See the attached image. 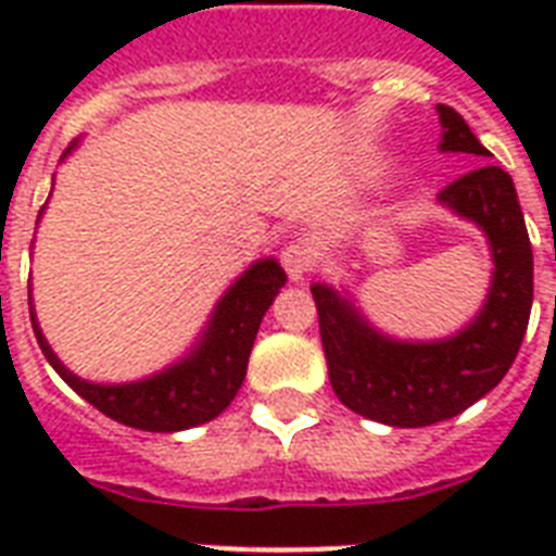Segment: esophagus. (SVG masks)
Returning a JSON list of instances; mask_svg holds the SVG:
<instances>
[{"label":"esophagus","mask_w":556,"mask_h":556,"mask_svg":"<svg viewBox=\"0 0 556 556\" xmlns=\"http://www.w3.org/2000/svg\"><path fill=\"white\" fill-rule=\"evenodd\" d=\"M279 260H282V268L288 270V277L294 279V282H300V279L308 277L314 270V265H317V251H314L305 239H296V242L282 248V256H279Z\"/></svg>","instance_id":"1"}]
</instances>
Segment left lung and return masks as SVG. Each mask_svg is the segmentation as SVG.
<instances>
[{"label": "left lung", "instance_id": "1", "mask_svg": "<svg viewBox=\"0 0 556 556\" xmlns=\"http://www.w3.org/2000/svg\"><path fill=\"white\" fill-rule=\"evenodd\" d=\"M441 152L491 159L456 109L439 103ZM441 204L482 227L493 279L482 312L456 338L401 343L383 338L329 286H312L334 395L352 413L389 427H430L491 392L517 357L534 303V253L514 181L482 164L439 192Z\"/></svg>", "mask_w": 556, "mask_h": 556}]
</instances>
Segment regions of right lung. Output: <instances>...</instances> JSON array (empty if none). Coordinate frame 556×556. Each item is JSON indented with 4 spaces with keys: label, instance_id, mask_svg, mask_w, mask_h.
<instances>
[{
    "label": "right lung",
    "instance_id": "right-lung-1",
    "mask_svg": "<svg viewBox=\"0 0 556 556\" xmlns=\"http://www.w3.org/2000/svg\"><path fill=\"white\" fill-rule=\"evenodd\" d=\"M282 286H286L282 265L277 260H260L227 288V294L218 300L216 312L201 334L199 346L190 355L152 378L138 383H117V387L89 383L72 375L56 361L48 340L42 338L34 312L30 323L48 364L91 406H98L103 415L135 430L176 432L213 421L233 401L248 371V357L262 317Z\"/></svg>",
    "mask_w": 556,
    "mask_h": 556
}]
</instances>
